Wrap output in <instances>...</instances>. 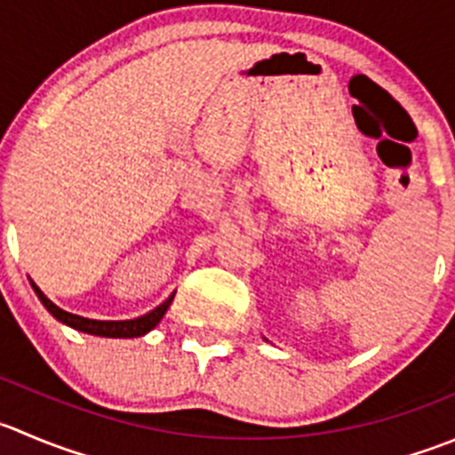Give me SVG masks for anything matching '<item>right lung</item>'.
<instances>
[{
	"label": "right lung",
	"instance_id": "obj_1",
	"mask_svg": "<svg viewBox=\"0 0 455 455\" xmlns=\"http://www.w3.org/2000/svg\"><path fill=\"white\" fill-rule=\"evenodd\" d=\"M30 286H33V291H35V295L39 298V302L46 307V311L51 313L55 320H60L61 324L70 326V329H77V331H82V333H88V335H100V338H140V335H147L148 331L156 329V326L160 324V320L164 317L166 308L171 307V302H173V295H175V293L169 295V298H166L160 307H156L153 311L144 313V315L133 317V320H91V317L75 315V313H68V311H64V308L57 307V304H52L51 299H48L46 295L39 291V286L35 284L33 280H30Z\"/></svg>",
	"mask_w": 455,
	"mask_h": 455
}]
</instances>
